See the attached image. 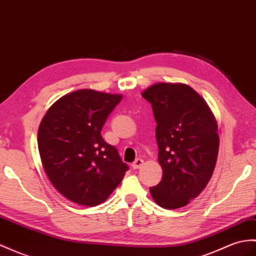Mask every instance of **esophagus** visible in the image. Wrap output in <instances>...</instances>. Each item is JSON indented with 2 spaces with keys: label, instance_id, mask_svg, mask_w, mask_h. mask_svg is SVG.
Wrapping results in <instances>:
<instances>
[{
  "label": "esophagus",
  "instance_id": "1",
  "mask_svg": "<svg viewBox=\"0 0 256 256\" xmlns=\"http://www.w3.org/2000/svg\"><path fill=\"white\" fill-rule=\"evenodd\" d=\"M142 162H144V160H142V158L135 159V162L132 164V167H133V169H138V168H140V167H142Z\"/></svg>",
  "mask_w": 256,
  "mask_h": 256
}]
</instances>
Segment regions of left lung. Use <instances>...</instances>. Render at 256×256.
Segmentation results:
<instances>
[{
	"instance_id": "8db88e82",
	"label": "left lung",
	"mask_w": 256,
	"mask_h": 256,
	"mask_svg": "<svg viewBox=\"0 0 256 256\" xmlns=\"http://www.w3.org/2000/svg\"><path fill=\"white\" fill-rule=\"evenodd\" d=\"M142 96L152 106L162 168V179L150 194L162 208H180L200 195L212 176L219 148L216 120L188 85L162 82Z\"/></svg>"
}]
</instances>
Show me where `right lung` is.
Listing matches in <instances>:
<instances>
[{"instance_id": "add662e5", "label": "right lung", "mask_w": 256, "mask_h": 256, "mask_svg": "<svg viewBox=\"0 0 256 256\" xmlns=\"http://www.w3.org/2000/svg\"><path fill=\"white\" fill-rule=\"evenodd\" d=\"M121 99V94L80 89L58 99L40 123L38 148L46 174L76 204L104 203L128 170L116 148L101 136Z\"/></svg>"}]
</instances>
